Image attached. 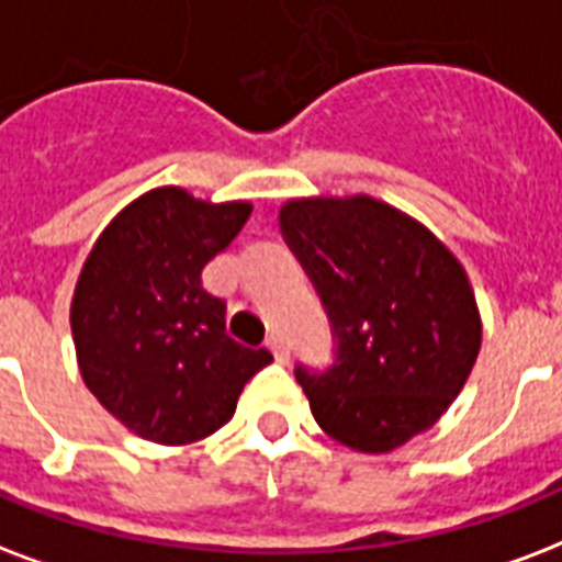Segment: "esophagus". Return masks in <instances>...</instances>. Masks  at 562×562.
I'll return each instance as SVG.
<instances>
[{
	"label": "esophagus",
	"instance_id": "1",
	"mask_svg": "<svg viewBox=\"0 0 562 562\" xmlns=\"http://www.w3.org/2000/svg\"><path fill=\"white\" fill-rule=\"evenodd\" d=\"M268 348H271V353L277 357V362H289V348H285L282 336H277V333H273V336L268 338Z\"/></svg>",
	"mask_w": 562,
	"mask_h": 562
}]
</instances>
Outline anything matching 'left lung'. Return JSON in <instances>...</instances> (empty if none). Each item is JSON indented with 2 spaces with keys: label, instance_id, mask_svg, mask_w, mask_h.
Masks as SVG:
<instances>
[{
  "label": "left lung",
  "instance_id": "left-lung-1",
  "mask_svg": "<svg viewBox=\"0 0 562 562\" xmlns=\"http://www.w3.org/2000/svg\"><path fill=\"white\" fill-rule=\"evenodd\" d=\"M280 229L318 291L333 366H297L321 430L389 453L439 422L481 350L474 291L427 226L374 196L289 200Z\"/></svg>",
  "mask_w": 562,
  "mask_h": 562
}]
</instances>
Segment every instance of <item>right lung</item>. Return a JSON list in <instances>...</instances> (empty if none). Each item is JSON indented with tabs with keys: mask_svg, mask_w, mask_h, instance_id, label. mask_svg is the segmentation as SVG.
Wrapping results in <instances>:
<instances>
[{
	"mask_svg": "<svg viewBox=\"0 0 562 562\" xmlns=\"http://www.w3.org/2000/svg\"><path fill=\"white\" fill-rule=\"evenodd\" d=\"M250 203H205L156 188L93 244L70 306L85 385L140 439L188 445L235 413L244 383L271 362L226 333V300L200 273L247 224Z\"/></svg>",
	"mask_w": 562,
	"mask_h": 562,
	"instance_id": "1",
	"label": "right lung"
}]
</instances>
